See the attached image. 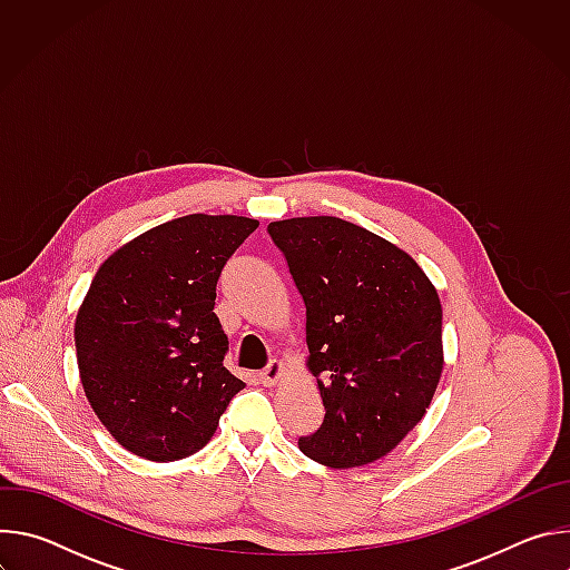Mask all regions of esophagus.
Returning <instances> with one entry per match:
<instances>
[{
    "label": "esophagus",
    "instance_id": "esophagus-1",
    "mask_svg": "<svg viewBox=\"0 0 570 570\" xmlns=\"http://www.w3.org/2000/svg\"><path fill=\"white\" fill-rule=\"evenodd\" d=\"M282 374H284L282 363H279V361H271V363L262 370L259 379H262V383H264V385H275V383L279 381V376H282Z\"/></svg>",
    "mask_w": 570,
    "mask_h": 570
}]
</instances>
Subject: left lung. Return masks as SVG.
Listing matches in <instances>:
<instances>
[{
	"instance_id": "8db88e82",
	"label": "left lung",
	"mask_w": 570,
	"mask_h": 570,
	"mask_svg": "<svg viewBox=\"0 0 570 570\" xmlns=\"http://www.w3.org/2000/svg\"><path fill=\"white\" fill-rule=\"evenodd\" d=\"M306 306L308 370L324 420L299 451L332 469L370 464L424 417L444 367L442 304L417 262L336 216L275 220Z\"/></svg>"
}]
</instances>
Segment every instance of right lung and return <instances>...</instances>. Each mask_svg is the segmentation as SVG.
Listing matches in <instances>:
<instances>
[{
  "label": "right lung",
  "instance_id": "obj_1",
  "mask_svg": "<svg viewBox=\"0 0 570 570\" xmlns=\"http://www.w3.org/2000/svg\"><path fill=\"white\" fill-rule=\"evenodd\" d=\"M259 223L189 214L110 255L78 308L80 383L101 424L130 453L171 462L200 451L232 396L216 282Z\"/></svg>",
  "mask_w": 570,
  "mask_h": 570
}]
</instances>
